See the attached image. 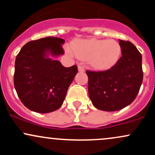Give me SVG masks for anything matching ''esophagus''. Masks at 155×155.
<instances>
[{
    "instance_id": "34e87169",
    "label": "esophagus",
    "mask_w": 155,
    "mask_h": 155,
    "mask_svg": "<svg viewBox=\"0 0 155 155\" xmlns=\"http://www.w3.org/2000/svg\"><path fill=\"white\" fill-rule=\"evenodd\" d=\"M78 70H79V71L80 72H84V68L82 65H79V66H78Z\"/></svg>"
}]
</instances>
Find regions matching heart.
<instances>
[{"mask_svg":"<svg viewBox=\"0 0 155 155\" xmlns=\"http://www.w3.org/2000/svg\"><path fill=\"white\" fill-rule=\"evenodd\" d=\"M67 53L78 58L89 60L93 68L99 70L106 69L114 65L118 60L121 52L120 44L114 40L87 39L76 42L73 49L67 47Z\"/></svg>","mask_w":155,"mask_h":155,"instance_id":"heart-1","label":"heart"}]
</instances>
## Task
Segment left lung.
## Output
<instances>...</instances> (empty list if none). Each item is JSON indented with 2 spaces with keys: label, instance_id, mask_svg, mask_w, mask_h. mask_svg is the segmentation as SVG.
I'll use <instances>...</instances> for the list:
<instances>
[{
  "label": "left lung",
  "instance_id": "1",
  "mask_svg": "<svg viewBox=\"0 0 155 155\" xmlns=\"http://www.w3.org/2000/svg\"><path fill=\"white\" fill-rule=\"evenodd\" d=\"M119 41L122 56L114 66L102 71H86L89 97L102 111H118L130 104L143 81L141 54L128 41Z\"/></svg>",
  "mask_w": 155,
  "mask_h": 155
}]
</instances>
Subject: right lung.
I'll return each instance as SVG.
<instances>
[{"label": "right lung", "instance_id": "1", "mask_svg": "<svg viewBox=\"0 0 155 155\" xmlns=\"http://www.w3.org/2000/svg\"><path fill=\"white\" fill-rule=\"evenodd\" d=\"M65 40L46 37L23 46L15 60L14 84L25 107L38 113L56 111L63 104L68 89L78 72L76 65L65 68L48 58L64 54Z\"/></svg>", "mask_w": 155, "mask_h": 155}]
</instances>
